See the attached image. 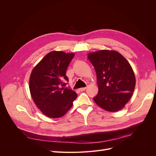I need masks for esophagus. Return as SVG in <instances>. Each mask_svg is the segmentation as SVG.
I'll use <instances>...</instances> for the list:
<instances>
[{
  "label": "esophagus",
  "instance_id": "obj_1",
  "mask_svg": "<svg viewBox=\"0 0 156 156\" xmlns=\"http://www.w3.org/2000/svg\"><path fill=\"white\" fill-rule=\"evenodd\" d=\"M86 90V87H84V88H79V90L81 92H83V91H84Z\"/></svg>",
  "mask_w": 156,
  "mask_h": 156
}]
</instances>
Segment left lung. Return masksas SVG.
I'll return each instance as SVG.
<instances>
[{
  "mask_svg": "<svg viewBox=\"0 0 156 156\" xmlns=\"http://www.w3.org/2000/svg\"><path fill=\"white\" fill-rule=\"evenodd\" d=\"M88 58L97 75L98 93L93 98L94 101L107 111L122 109L135 87L134 72L128 61L119 52L108 50L90 53Z\"/></svg>",
  "mask_w": 156,
  "mask_h": 156,
  "instance_id": "obj_1",
  "label": "left lung"
}]
</instances>
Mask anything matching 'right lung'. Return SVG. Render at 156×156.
Returning a JSON list of instances; mask_svg holds the SVG:
<instances>
[{
	"mask_svg": "<svg viewBox=\"0 0 156 156\" xmlns=\"http://www.w3.org/2000/svg\"><path fill=\"white\" fill-rule=\"evenodd\" d=\"M73 53L52 51L33 69L29 81L31 96L35 104L47 116L57 119L72 107L77 94L65 87L68 78L66 72Z\"/></svg>",
	"mask_w": 156,
	"mask_h": 156,
	"instance_id": "add662e5",
	"label": "right lung"
}]
</instances>
